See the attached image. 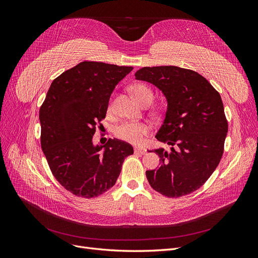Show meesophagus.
<instances>
[{"instance_id": "34e87169", "label": "esophagus", "mask_w": 258, "mask_h": 258, "mask_svg": "<svg viewBox=\"0 0 258 258\" xmlns=\"http://www.w3.org/2000/svg\"><path fill=\"white\" fill-rule=\"evenodd\" d=\"M146 153V150H144V148H135V154H138V155H144Z\"/></svg>"}]
</instances>
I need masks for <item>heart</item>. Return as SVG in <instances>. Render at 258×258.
Instances as JSON below:
<instances>
[{"label":"heart","mask_w":258,"mask_h":258,"mask_svg":"<svg viewBox=\"0 0 258 258\" xmlns=\"http://www.w3.org/2000/svg\"><path fill=\"white\" fill-rule=\"evenodd\" d=\"M131 91L141 104L151 102L154 99V92L145 84H136L131 87ZM111 108V105H110ZM151 131V126L145 122L126 121L118 124L114 130V135L121 141L139 145L143 142L144 137Z\"/></svg>","instance_id":"b5f03b06"}]
</instances>
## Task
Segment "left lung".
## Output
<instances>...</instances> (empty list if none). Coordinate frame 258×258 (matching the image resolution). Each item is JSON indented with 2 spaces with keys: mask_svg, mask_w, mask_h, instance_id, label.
Listing matches in <instances>:
<instances>
[{
  "mask_svg": "<svg viewBox=\"0 0 258 258\" xmlns=\"http://www.w3.org/2000/svg\"><path fill=\"white\" fill-rule=\"evenodd\" d=\"M136 79L154 84L168 101L156 138L172 148L154 151L160 166L146 171L147 181L169 198L189 195L208 181L224 153L228 122L220 93L204 76L178 67H145Z\"/></svg>",
  "mask_w": 258,
  "mask_h": 258,
  "instance_id": "1",
  "label": "left lung"
}]
</instances>
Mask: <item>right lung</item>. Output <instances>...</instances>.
<instances>
[{
  "mask_svg": "<svg viewBox=\"0 0 258 258\" xmlns=\"http://www.w3.org/2000/svg\"><path fill=\"white\" fill-rule=\"evenodd\" d=\"M134 68L84 61L54 79L40 108L41 146L52 175L77 197L95 198L113 187L134 147L92 137L105 118L115 86ZM104 151H101L102 147Z\"/></svg>",
  "mask_w": 258,
  "mask_h": 258,
  "instance_id": "obj_1",
  "label": "right lung"
}]
</instances>
